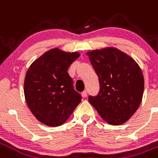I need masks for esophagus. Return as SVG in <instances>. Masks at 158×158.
I'll return each mask as SVG.
<instances>
[{
    "instance_id": "1",
    "label": "esophagus",
    "mask_w": 158,
    "mask_h": 158,
    "mask_svg": "<svg viewBox=\"0 0 158 158\" xmlns=\"http://www.w3.org/2000/svg\"><path fill=\"white\" fill-rule=\"evenodd\" d=\"M81 95H82V97H84V98H85L86 96H87V92H86V91H83Z\"/></svg>"
}]
</instances>
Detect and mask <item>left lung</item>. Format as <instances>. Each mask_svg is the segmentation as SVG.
I'll return each instance as SVG.
<instances>
[{
    "label": "left lung",
    "mask_w": 158,
    "mask_h": 158,
    "mask_svg": "<svg viewBox=\"0 0 158 158\" xmlns=\"http://www.w3.org/2000/svg\"><path fill=\"white\" fill-rule=\"evenodd\" d=\"M99 78L100 91L89 102L111 125H120L135 114L144 93L139 64L119 49L108 46L86 52Z\"/></svg>",
    "instance_id": "8db88e82"
}]
</instances>
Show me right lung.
<instances>
[{"label": "right lung", "mask_w": 158, "mask_h": 158, "mask_svg": "<svg viewBox=\"0 0 158 158\" xmlns=\"http://www.w3.org/2000/svg\"><path fill=\"white\" fill-rule=\"evenodd\" d=\"M79 52L52 48L31 63L26 73L23 91L27 105L45 125L63 124L81 102L68 73Z\"/></svg>", "instance_id": "add662e5"}]
</instances>
